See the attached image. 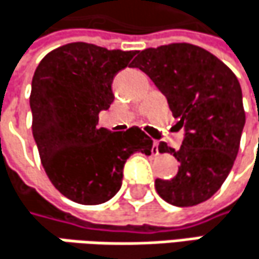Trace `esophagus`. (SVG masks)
Segmentation results:
<instances>
[{
    "mask_svg": "<svg viewBox=\"0 0 259 259\" xmlns=\"http://www.w3.org/2000/svg\"><path fill=\"white\" fill-rule=\"evenodd\" d=\"M152 155H159V149H158V142H153V146H152Z\"/></svg>",
    "mask_w": 259,
    "mask_h": 259,
    "instance_id": "1",
    "label": "esophagus"
}]
</instances>
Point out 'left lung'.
<instances>
[{"instance_id":"8db88e82","label":"left lung","mask_w":259,"mask_h":259,"mask_svg":"<svg viewBox=\"0 0 259 259\" xmlns=\"http://www.w3.org/2000/svg\"><path fill=\"white\" fill-rule=\"evenodd\" d=\"M140 68L167 97L168 107L185 128L179 150L161 142V153L180 162L173 179L155 180L162 200L189 207L209 200L222 186L236 161L246 114L236 74L206 49L171 43L139 52Z\"/></svg>"}]
</instances>
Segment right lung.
I'll return each mask as SVG.
<instances>
[{
	"instance_id": "1",
	"label": "right lung",
	"mask_w": 259,
	"mask_h": 259,
	"mask_svg": "<svg viewBox=\"0 0 259 259\" xmlns=\"http://www.w3.org/2000/svg\"><path fill=\"white\" fill-rule=\"evenodd\" d=\"M137 50L68 43L40 61L31 84L32 134L52 185L74 203L94 206L122 186L126 159L150 155L152 140L139 126L123 133L98 128V113L113 103V77Z\"/></svg>"
}]
</instances>
